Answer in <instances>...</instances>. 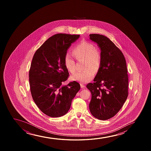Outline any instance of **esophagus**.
I'll return each instance as SVG.
<instances>
[{
    "label": "esophagus",
    "instance_id": "obj_1",
    "mask_svg": "<svg viewBox=\"0 0 151 151\" xmlns=\"http://www.w3.org/2000/svg\"><path fill=\"white\" fill-rule=\"evenodd\" d=\"M81 88H84L85 87V86L83 84L81 83Z\"/></svg>",
    "mask_w": 151,
    "mask_h": 151
}]
</instances>
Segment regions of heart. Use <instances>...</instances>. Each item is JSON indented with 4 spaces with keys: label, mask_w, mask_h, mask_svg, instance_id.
Returning <instances> with one entry per match:
<instances>
[{
    "label": "heart",
    "mask_w": 151,
    "mask_h": 151,
    "mask_svg": "<svg viewBox=\"0 0 151 151\" xmlns=\"http://www.w3.org/2000/svg\"><path fill=\"white\" fill-rule=\"evenodd\" d=\"M72 54L78 60L85 61V71L77 72L71 76V79L79 83H88L92 80L94 76V73L99 70L101 64V55L96 50L95 46L88 42L83 41L79 44L74 50ZM64 66L66 70L70 73H74V61L70 55H66L64 57ZM91 69L92 71L89 70Z\"/></svg>",
    "instance_id": "1"
}]
</instances>
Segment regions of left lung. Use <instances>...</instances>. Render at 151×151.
I'll list each match as a JSON object with an SVG mask.
<instances>
[{
	"label": "left lung",
	"mask_w": 151,
	"mask_h": 151,
	"mask_svg": "<svg viewBox=\"0 0 151 151\" xmlns=\"http://www.w3.org/2000/svg\"><path fill=\"white\" fill-rule=\"evenodd\" d=\"M89 36L97 43L101 55L94 83L87 85L92 95L89 109L97 119L108 120L119 111L128 96L126 61L122 52L107 37L99 34Z\"/></svg>",
	"instance_id": "1"
}]
</instances>
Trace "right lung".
I'll return each instance as SVG.
<instances>
[{"label":"right lung","instance_id":"right-lung-1","mask_svg":"<svg viewBox=\"0 0 151 151\" xmlns=\"http://www.w3.org/2000/svg\"><path fill=\"white\" fill-rule=\"evenodd\" d=\"M80 35L59 33L50 37L34 54L29 70V83L33 101L47 116H64L81 89L74 81L63 85L68 78L64 57Z\"/></svg>","mask_w":151,"mask_h":151}]
</instances>
